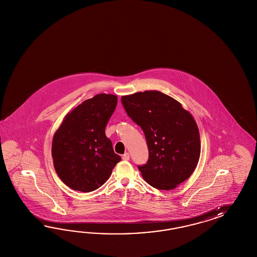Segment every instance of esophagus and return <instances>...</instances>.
Segmentation results:
<instances>
[{"label":"esophagus","instance_id":"34e87169","mask_svg":"<svg viewBox=\"0 0 257 257\" xmlns=\"http://www.w3.org/2000/svg\"><path fill=\"white\" fill-rule=\"evenodd\" d=\"M122 159L125 160V161L129 160V159H130V155H129V153H125L124 155L122 156Z\"/></svg>","mask_w":257,"mask_h":257}]
</instances>
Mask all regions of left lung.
<instances>
[{"label":"left lung","instance_id":"1","mask_svg":"<svg viewBox=\"0 0 257 257\" xmlns=\"http://www.w3.org/2000/svg\"><path fill=\"white\" fill-rule=\"evenodd\" d=\"M127 115L145 134L147 164L139 166L150 186L171 190L193 173L201 155L198 125L179 101L157 90L126 95Z\"/></svg>","mask_w":257,"mask_h":257}]
</instances>
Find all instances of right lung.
Returning a JSON list of instances; mask_svg holds the SVG:
<instances>
[{
	"mask_svg": "<svg viewBox=\"0 0 257 257\" xmlns=\"http://www.w3.org/2000/svg\"><path fill=\"white\" fill-rule=\"evenodd\" d=\"M117 103L116 95L97 94L69 112L55 133L54 167L58 177L71 189L96 190L120 161L104 131Z\"/></svg>",
	"mask_w": 257,
	"mask_h": 257,
	"instance_id": "add662e5",
	"label": "right lung"
}]
</instances>
